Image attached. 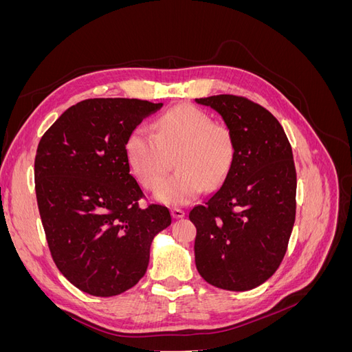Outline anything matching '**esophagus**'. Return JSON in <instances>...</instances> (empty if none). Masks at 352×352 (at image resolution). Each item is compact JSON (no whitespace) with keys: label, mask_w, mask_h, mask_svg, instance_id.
<instances>
[{"label":"esophagus","mask_w":352,"mask_h":352,"mask_svg":"<svg viewBox=\"0 0 352 352\" xmlns=\"http://www.w3.org/2000/svg\"><path fill=\"white\" fill-rule=\"evenodd\" d=\"M172 216H173V219H184L185 217V211L180 210V208H173L172 210Z\"/></svg>","instance_id":"1"}]
</instances>
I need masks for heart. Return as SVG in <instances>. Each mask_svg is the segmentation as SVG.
I'll list each match as a JSON object with an SVG mask.
<instances>
[{"label": "heart", "instance_id": "1", "mask_svg": "<svg viewBox=\"0 0 352 352\" xmlns=\"http://www.w3.org/2000/svg\"><path fill=\"white\" fill-rule=\"evenodd\" d=\"M235 154L232 132L212 123L211 116L189 104L168 110L154 123V133L135 129L126 141V155L133 175L146 189L157 188L171 164L177 172L155 190L167 206H185L201 190L226 179Z\"/></svg>", "mask_w": 352, "mask_h": 352}]
</instances>
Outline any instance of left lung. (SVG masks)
Returning <instances> with one entry per match:
<instances>
[{
  "mask_svg": "<svg viewBox=\"0 0 352 352\" xmlns=\"http://www.w3.org/2000/svg\"><path fill=\"white\" fill-rule=\"evenodd\" d=\"M217 111L235 142L226 179L189 219L197 228L202 279L226 291H250L278 270L295 221L296 172L278 119L236 95L197 98Z\"/></svg>",
  "mask_w": 352,
  "mask_h": 352,
  "instance_id": "obj_1",
  "label": "left lung"
}]
</instances>
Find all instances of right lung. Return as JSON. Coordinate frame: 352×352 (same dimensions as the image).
<instances>
[{
  "label": "right lung",
  "instance_id": "add662e5",
  "mask_svg": "<svg viewBox=\"0 0 352 352\" xmlns=\"http://www.w3.org/2000/svg\"><path fill=\"white\" fill-rule=\"evenodd\" d=\"M163 102L94 98L72 105L41 138L35 190L48 247L78 289L114 296L141 280L155 235L172 223L166 207L141 208L126 141Z\"/></svg>",
  "mask_w": 352,
  "mask_h": 352
}]
</instances>
